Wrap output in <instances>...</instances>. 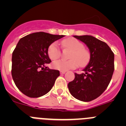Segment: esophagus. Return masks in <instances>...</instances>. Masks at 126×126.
Segmentation results:
<instances>
[{
	"label": "esophagus",
	"instance_id": "1",
	"mask_svg": "<svg viewBox=\"0 0 126 126\" xmlns=\"http://www.w3.org/2000/svg\"><path fill=\"white\" fill-rule=\"evenodd\" d=\"M60 73H61V74H65V73H66V71H61V72H60Z\"/></svg>",
	"mask_w": 126,
	"mask_h": 126
}]
</instances>
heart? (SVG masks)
Returning <instances> with one entry per match:
<instances>
[{"label": "heart", "instance_id": "1", "mask_svg": "<svg viewBox=\"0 0 126 126\" xmlns=\"http://www.w3.org/2000/svg\"><path fill=\"white\" fill-rule=\"evenodd\" d=\"M62 47L71 50L69 61L59 60L52 64L53 68L60 71H67L76 68L78 65L83 66L87 64L90 59V53L84 48L81 42L75 38H67L62 42ZM61 50L57 42L51 43L48 48V55L52 61H55L61 56Z\"/></svg>", "mask_w": 126, "mask_h": 126}]
</instances>
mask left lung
<instances>
[{
    "label": "left lung",
    "instance_id": "left-lung-1",
    "mask_svg": "<svg viewBox=\"0 0 126 126\" xmlns=\"http://www.w3.org/2000/svg\"><path fill=\"white\" fill-rule=\"evenodd\" d=\"M88 47L90 59L83 69L75 73V78L68 83L71 94L83 102L96 99L104 92L110 82L114 71V54L106 43L90 35L74 36Z\"/></svg>",
    "mask_w": 126,
    "mask_h": 126
}]
</instances>
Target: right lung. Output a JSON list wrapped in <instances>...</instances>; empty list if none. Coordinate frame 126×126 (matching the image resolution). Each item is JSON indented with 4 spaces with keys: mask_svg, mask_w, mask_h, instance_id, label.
<instances>
[{
    "mask_svg": "<svg viewBox=\"0 0 126 126\" xmlns=\"http://www.w3.org/2000/svg\"><path fill=\"white\" fill-rule=\"evenodd\" d=\"M64 36L37 32L20 39L13 52L11 73L16 86L23 94L40 97L52 88L60 73L46 66L51 62L48 48Z\"/></svg>",
    "mask_w": 126,
    "mask_h": 126,
    "instance_id": "1",
    "label": "right lung"
}]
</instances>
